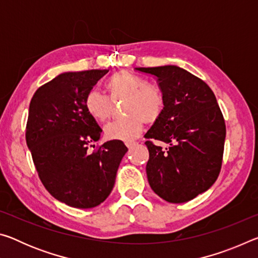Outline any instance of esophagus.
<instances>
[{"label":"esophagus","mask_w":258,"mask_h":258,"mask_svg":"<svg viewBox=\"0 0 258 258\" xmlns=\"http://www.w3.org/2000/svg\"><path fill=\"white\" fill-rule=\"evenodd\" d=\"M135 146H137V143H135V142H127V143H126V147H127L128 149H132V148L135 147Z\"/></svg>","instance_id":"obj_1"}]
</instances>
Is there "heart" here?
<instances>
[{
    "mask_svg": "<svg viewBox=\"0 0 258 258\" xmlns=\"http://www.w3.org/2000/svg\"><path fill=\"white\" fill-rule=\"evenodd\" d=\"M112 102H123L124 118L113 120L104 126L108 140L131 142L142 133L146 123H155L164 111L163 94L156 87L147 85L141 77L128 72H118L108 78L104 84ZM85 109L95 120L104 121L111 116L112 104L98 91L86 94Z\"/></svg>",
    "mask_w": 258,
    "mask_h": 258,
    "instance_id": "1",
    "label": "heart"
}]
</instances>
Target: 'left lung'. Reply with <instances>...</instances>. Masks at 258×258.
<instances>
[{"instance_id":"left-lung-1","label":"left lung","mask_w":258,"mask_h":258,"mask_svg":"<svg viewBox=\"0 0 258 258\" xmlns=\"http://www.w3.org/2000/svg\"><path fill=\"white\" fill-rule=\"evenodd\" d=\"M157 78L165 107L145 138L148 182L168 203H185L207 191L221 171L225 123L209 86L185 69L135 68ZM169 145L162 149L152 141Z\"/></svg>"}]
</instances>
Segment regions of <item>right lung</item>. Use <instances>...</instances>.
Segmentation results:
<instances>
[{"mask_svg":"<svg viewBox=\"0 0 258 258\" xmlns=\"http://www.w3.org/2000/svg\"><path fill=\"white\" fill-rule=\"evenodd\" d=\"M108 69L67 72L38 89L29 104L26 142L43 185L75 208L98 206L110 195L127 148L108 141L87 152L102 130L85 109L86 94Z\"/></svg>","mask_w":258,"mask_h":258,"instance_id":"obj_1","label":"right lung"}]
</instances>
